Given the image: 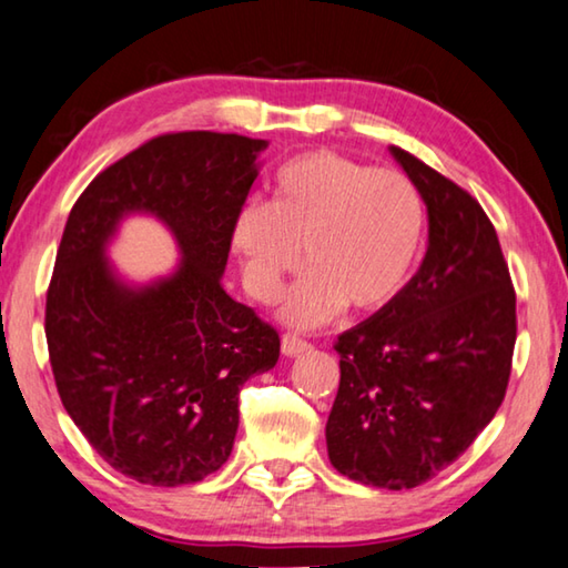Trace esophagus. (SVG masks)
Wrapping results in <instances>:
<instances>
[{"instance_id": "obj_1", "label": "esophagus", "mask_w": 568, "mask_h": 568, "mask_svg": "<svg viewBox=\"0 0 568 568\" xmlns=\"http://www.w3.org/2000/svg\"><path fill=\"white\" fill-rule=\"evenodd\" d=\"M310 343L307 339H302L300 335H292V333H286V335H282V353L284 355H300V353H307L310 351Z\"/></svg>"}]
</instances>
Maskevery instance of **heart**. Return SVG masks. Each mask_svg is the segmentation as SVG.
I'll return each mask as SVG.
<instances>
[{
    "instance_id": "heart-1",
    "label": "heart",
    "mask_w": 568,
    "mask_h": 568,
    "mask_svg": "<svg viewBox=\"0 0 568 568\" xmlns=\"http://www.w3.org/2000/svg\"><path fill=\"white\" fill-rule=\"evenodd\" d=\"M426 235V205L412 178L337 152H310L278 168L264 203L235 215L231 243L243 282L274 300L304 256L310 272L282 302V317L312 327L347 304L386 307L412 276Z\"/></svg>"
}]
</instances>
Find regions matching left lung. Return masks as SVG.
Instances as JSON below:
<instances>
[{"instance_id": "obj_1", "label": "left lung", "mask_w": 568, "mask_h": 568, "mask_svg": "<svg viewBox=\"0 0 568 568\" xmlns=\"http://www.w3.org/2000/svg\"><path fill=\"white\" fill-rule=\"evenodd\" d=\"M429 215L426 256L386 307L337 337L327 455L355 483L408 490L493 422L516 347V292L477 200L390 146Z\"/></svg>"}]
</instances>
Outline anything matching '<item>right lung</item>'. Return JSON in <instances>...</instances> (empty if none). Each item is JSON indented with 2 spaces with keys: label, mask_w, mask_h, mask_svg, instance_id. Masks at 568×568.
Listing matches in <instances>:
<instances>
[{
  "label": "right lung",
  "mask_w": 568,
  "mask_h": 568,
  "mask_svg": "<svg viewBox=\"0 0 568 568\" xmlns=\"http://www.w3.org/2000/svg\"><path fill=\"white\" fill-rule=\"evenodd\" d=\"M266 139L162 134L95 174L68 215L45 302L52 375L68 416L116 473L178 487L231 457L239 394L278 361V335L221 276ZM169 225L181 264L126 285L105 248L126 214Z\"/></svg>",
  "instance_id": "obj_1"
}]
</instances>
